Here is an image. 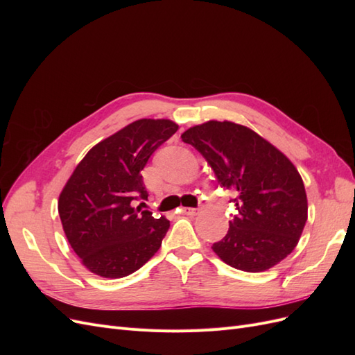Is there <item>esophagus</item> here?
I'll use <instances>...</instances> for the list:
<instances>
[{"instance_id":"34e87169","label":"esophagus","mask_w":355,"mask_h":355,"mask_svg":"<svg viewBox=\"0 0 355 355\" xmlns=\"http://www.w3.org/2000/svg\"><path fill=\"white\" fill-rule=\"evenodd\" d=\"M182 211H184L185 214H188V216H196V214L200 211L198 209H192V207H184V210H182Z\"/></svg>"}]
</instances>
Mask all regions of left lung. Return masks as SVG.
I'll return each mask as SVG.
<instances>
[{
	"instance_id": "8db88e82",
	"label": "left lung",
	"mask_w": 355,
	"mask_h": 355,
	"mask_svg": "<svg viewBox=\"0 0 355 355\" xmlns=\"http://www.w3.org/2000/svg\"><path fill=\"white\" fill-rule=\"evenodd\" d=\"M180 137L237 196L239 213L213 252L245 272L270 270L292 253L308 219L304 180L292 161L252 128L232 121L210 120Z\"/></svg>"
}]
</instances>
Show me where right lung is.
<instances>
[{
    "label": "right lung",
    "instance_id": "add662e5",
    "mask_svg": "<svg viewBox=\"0 0 355 355\" xmlns=\"http://www.w3.org/2000/svg\"><path fill=\"white\" fill-rule=\"evenodd\" d=\"M178 128L164 118L133 121L96 144L72 171L58 210L72 250L90 272L121 278L158 252L170 222L136 201L148 198L141 171Z\"/></svg>",
    "mask_w": 355,
    "mask_h": 355
}]
</instances>
